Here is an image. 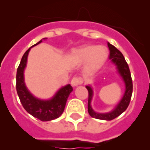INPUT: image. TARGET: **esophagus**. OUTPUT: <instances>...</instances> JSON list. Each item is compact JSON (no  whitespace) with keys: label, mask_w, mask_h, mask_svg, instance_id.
<instances>
[{"label":"esophagus","mask_w":150,"mask_h":150,"mask_svg":"<svg viewBox=\"0 0 150 150\" xmlns=\"http://www.w3.org/2000/svg\"><path fill=\"white\" fill-rule=\"evenodd\" d=\"M83 83V79L80 77H74L71 81V84L72 87H77L78 85L81 84Z\"/></svg>","instance_id":"34e87169"}]
</instances>
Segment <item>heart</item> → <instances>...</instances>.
<instances>
[{
	"label": "heart",
	"mask_w": 150,
	"mask_h": 150,
	"mask_svg": "<svg viewBox=\"0 0 150 150\" xmlns=\"http://www.w3.org/2000/svg\"><path fill=\"white\" fill-rule=\"evenodd\" d=\"M108 50L104 46H82L72 52L71 59L76 64L85 63L84 70L87 73H94L100 68L106 61Z\"/></svg>",
	"instance_id": "b5f03b06"
}]
</instances>
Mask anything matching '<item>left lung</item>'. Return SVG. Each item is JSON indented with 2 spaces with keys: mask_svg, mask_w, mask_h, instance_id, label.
<instances>
[{
  "mask_svg": "<svg viewBox=\"0 0 150 150\" xmlns=\"http://www.w3.org/2000/svg\"><path fill=\"white\" fill-rule=\"evenodd\" d=\"M108 46L110 50L109 59L111 60V62L116 67V72L120 76V78L125 83V90L120 100L117 103V104H116V106L113 108L112 110L107 112H96L91 106V101L94 96L93 88L91 84L86 86V88L88 91V109L89 115L93 118L104 120H111L115 119L116 117L119 116L121 113L124 112L129 106L132 93V78H131L129 66L127 64L125 59L119 50L116 49L112 44L108 42Z\"/></svg>",
  "mask_w": 150,
  "mask_h": 150,
  "instance_id": "left-lung-1",
  "label": "left lung"
}]
</instances>
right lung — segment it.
<instances>
[{
  "mask_svg": "<svg viewBox=\"0 0 150 150\" xmlns=\"http://www.w3.org/2000/svg\"><path fill=\"white\" fill-rule=\"evenodd\" d=\"M46 39V38L40 40L38 42L34 44V46H31L25 51L24 55L21 58L16 77L17 92L22 106L28 113L42 121L52 120L61 116L64 111L69 95L73 91L71 86L67 84L59 88L52 97L49 99H40L32 94L26 87L25 82L24 71L27 65L29 52L32 47L37 46L42 42V40Z\"/></svg>",
  "mask_w": 150,
  "mask_h": 150,
  "instance_id": "1",
  "label": "right lung"
}]
</instances>
